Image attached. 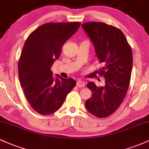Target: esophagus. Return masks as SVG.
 <instances>
[{"instance_id": "34e87169", "label": "esophagus", "mask_w": 149, "mask_h": 149, "mask_svg": "<svg viewBox=\"0 0 149 149\" xmlns=\"http://www.w3.org/2000/svg\"><path fill=\"white\" fill-rule=\"evenodd\" d=\"M76 85H77L78 88H83L85 86V82L82 81H77V83H76Z\"/></svg>"}]
</instances>
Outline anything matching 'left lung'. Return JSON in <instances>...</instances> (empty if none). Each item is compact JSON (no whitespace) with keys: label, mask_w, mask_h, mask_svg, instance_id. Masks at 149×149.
Masks as SVG:
<instances>
[{"label":"left lung","mask_w":149,"mask_h":149,"mask_svg":"<svg viewBox=\"0 0 149 149\" xmlns=\"http://www.w3.org/2000/svg\"><path fill=\"white\" fill-rule=\"evenodd\" d=\"M82 27L103 63L99 74L105 79L104 86L100 87L88 83L92 96L86 101V107L93 115L103 118L117 110L128 91L133 64L132 48L123 32L114 26L90 22Z\"/></svg>","instance_id":"1"}]
</instances>
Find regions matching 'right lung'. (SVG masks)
<instances>
[{
  "instance_id": "obj_1",
  "label": "right lung",
  "mask_w": 149,
  "mask_h": 149,
  "mask_svg": "<svg viewBox=\"0 0 149 149\" xmlns=\"http://www.w3.org/2000/svg\"><path fill=\"white\" fill-rule=\"evenodd\" d=\"M81 23H46L27 37L18 62L20 85L29 103L37 112L49 115L58 110L67 95L76 86L72 78L56 75L50 68L59 58L61 48L79 28Z\"/></svg>"
}]
</instances>
